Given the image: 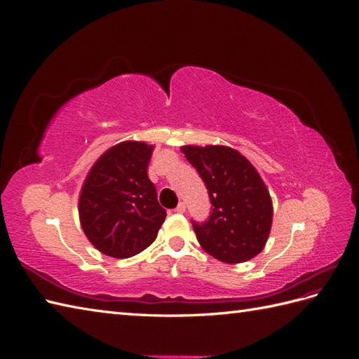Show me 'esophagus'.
<instances>
[{
  "label": "esophagus",
  "instance_id": "obj_1",
  "mask_svg": "<svg viewBox=\"0 0 359 359\" xmlns=\"http://www.w3.org/2000/svg\"><path fill=\"white\" fill-rule=\"evenodd\" d=\"M175 212H178V214H184V212H186V203L180 202L178 206L175 208Z\"/></svg>",
  "mask_w": 359,
  "mask_h": 359
}]
</instances>
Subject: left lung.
Listing matches in <instances>:
<instances>
[{"label": "left lung", "instance_id": "obj_1", "mask_svg": "<svg viewBox=\"0 0 359 359\" xmlns=\"http://www.w3.org/2000/svg\"><path fill=\"white\" fill-rule=\"evenodd\" d=\"M205 182L211 212L191 220L205 252L226 264H240L262 252L273 223V203L262 178L244 156L229 147H182Z\"/></svg>", "mask_w": 359, "mask_h": 359}]
</instances>
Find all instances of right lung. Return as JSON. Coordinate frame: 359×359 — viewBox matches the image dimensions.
Wrapping results in <instances>:
<instances>
[{"label": "right lung", "mask_w": 359, "mask_h": 359, "mask_svg": "<svg viewBox=\"0 0 359 359\" xmlns=\"http://www.w3.org/2000/svg\"><path fill=\"white\" fill-rule=\"evenodd\" d=\"M153 145L127 140L95 161L81 191L82 229L102 253L126 259L154 243L166 210L148 178Z\"/></svg>", "instance_id": "1"}]
</instances>
